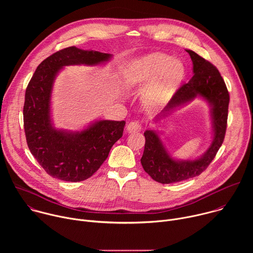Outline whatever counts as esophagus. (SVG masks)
<instances>
[{
  "label": "esophagus",
  "mask_w": 253,
  "mask_h": 253,
  "mask_svg": "<svg viewBox=\"0 0 253 253\" xmlns=\"http://www.w3.org/2000/svg\"><path fill=\"white\" fill-rule=\"evenodd\" d=\"M141 129H142V125L139 122H130L126 127V130L128 133L139 132Z\"/></svg>",
  "instance_id": "esophagus-1"
}]
</instances>
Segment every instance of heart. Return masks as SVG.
<instances>
[{
	"label": "heart",
	"instance_id": "heart-1",
	"mask_svg": "<svg viewBox=\"0 0 253 253\" xmlns=\"http://www.w3.org/2000/svg\"><path fill=\"white\" fill-rule=\"evenodd\" d=\"M181 61L162 53H152L132 60L124 74L129 88L143 87L151 83L143 95L149 107H159L172 96L176 86L184 76Z\"/></svg>",
	"mask_w": 253,
	"mask_h": 253
}]
</instances>
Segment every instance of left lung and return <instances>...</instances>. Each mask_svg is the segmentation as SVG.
<instances>
[{
	"label": "left lung",
	"instance_id": "8db88e82",
	"mask_svg": "<svg viewBox=\"0 0 253 253\" xmlns=\"http://www.w3.org/2000/svg\"><path fill=\"white\" fill-rule=\"evenodd\" d=\"M193 64V77L180 87L161 116H166L172 110L181 107L196 97L203 98L210 106L213 126V139L206 152L194 160L174 159L165 149L163 143L154 130H146L145 147L141 164L143 169L155 181L162 184L180 182L200 175L214 159L222 145L228 116L229 93L219 71L214 65L191 50H186Z\"/></svg>",
	"mask_w": 253,
	"mask_h": 253
}]
</instances>
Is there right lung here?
<instances>
[{
	"mask_svg": "<svg viewBox=\"0 0 253 253\" xmlns=\"http://www.w3.org/2000/svg\"><path fill=\"white\" fill-rule=\"evenodd\" d=\"M111 54L68 47L45 59L26 89L24 129L28 147L44 170L63 181L79 182L91 177L123 135L125 121L99 120L88 128L57 130L51 119V94L60 70L69 65L96 66Z\"/></svg>",
	"mask_w": 253,
	"mask_h": 253,
	"instance_id": "1",
	"label": "right lung"
}]
</instances>
